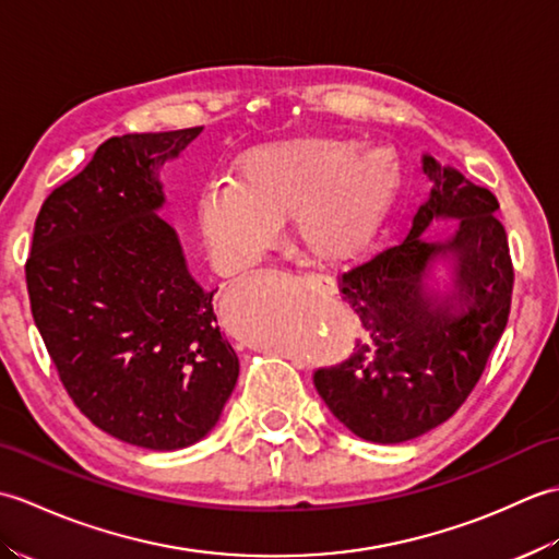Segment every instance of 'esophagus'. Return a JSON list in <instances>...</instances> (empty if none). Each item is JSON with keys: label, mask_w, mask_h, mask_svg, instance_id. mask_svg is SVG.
<instances>
[{"label": "esophagus", "mask_w": 559, "mask_h": 559, "mask_svg": "<svg viewBox=\"0 0 559 559\" xmlns=\"http://www.w3.org/2000/svg\"><path fill=\"white\" fill-rule=\"evenodd\" d=\"M305 281H307V283H310V286H312V288L317 286V288H324V290H329L331 286H334V281H331V278H326V276H314V273H312V276H307Z\"/></svg>", "instance_id": "1"}]
</instances>
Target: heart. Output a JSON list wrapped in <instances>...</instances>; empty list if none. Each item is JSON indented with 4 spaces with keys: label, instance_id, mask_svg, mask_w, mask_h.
<instances>
[{
    "label": "heart",
    "instance_id": "obj_1",
    "mask_svg": "<svg viewBox=\"0 0 559 559\" xmlns=\"http://www.w3.org/2000/svg\"><path fill=\"white\" fill-rule=\"evenodd\" d=\"M235 173L237 180L213 182L199 197V230L223 273L254 266L290 216L295 245L319 264L360 257L403 189L394 148H362L348 136L271 141L249 151Z\"/></svg>",
    "mask_w": 559,
    "mask_h": 559
}]
</instances>
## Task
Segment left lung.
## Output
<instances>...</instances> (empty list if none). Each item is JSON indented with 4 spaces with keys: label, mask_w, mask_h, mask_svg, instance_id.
Instances as JSON below:
<instances>
[{
    "label": "left lung",
    "mask_w": 559,
    "mask_h": 559,
    "mask_svg": "<svg viewBox=\"0 0 559 559\" xmlns=\"http://www.w3.org/2000/svg\"><path fill=\"white\" fill-rule=\"evenodd\" d=\"M432 182L401 245L341 276L365 329L350 358L317 370L336 420L367 442L401 444L449 420L480 379L512 305L514 271L490 189L423 153ZM454 219L455 233L424 230Z\"/></svg>",
    "instance_id": "obj_1"
}]
</instances>
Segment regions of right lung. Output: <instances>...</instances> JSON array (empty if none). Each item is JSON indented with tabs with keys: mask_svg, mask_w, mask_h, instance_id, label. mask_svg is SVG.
<instances>
[{
	"mask_svg": "<svg viewBox=\"0 0 559 559\" xmlns=\"http://www.w3.org/2000/svg\"><path fill=\"white\" fill-rule=\"evenodd\" d=\"M204 132L112 136L45 199L26 283L69 396L103 432L153 451L216 427L240 374L213 295L189 273L160 168Z\"/></svg>",
	"mask_w": 559,
	"mask_h": 559,
	"instance_id": "right-lung-1",
	"label": "right lung"
}]
</instances>
